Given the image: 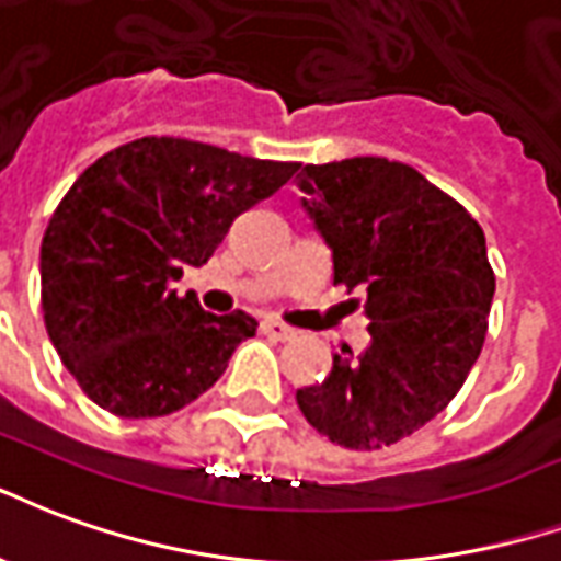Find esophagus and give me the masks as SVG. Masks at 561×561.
<instances>
[{
  "label": "esophagus",
  "instance_id": "esophagus-1",
  "mask_svg": "<svg viewBox=\"0 0 561 561\" xmlns=\"http://www.w3.org/2000/svg\"><path fill=\"white\" fill-rule=\"evenodd\" d=\"M263 331L268 334V337H275V341H289V337L296 334V331L280 320H263Z\"/></svg>",
  "mask_w": 561,
  "mask_h": 561
}]
</instances>
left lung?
<instances>
[{"label":"left lung","instance_id":"obj_1","mask_svg":"<svg viewBox=\"0 0 561 561\" xmlns=\"http://www.w3.org/2000/svg\"><path fill=\"white\" fill-rule=\"evenodd\" d=\"M296 173L334 284L362 289L370 320V346L334 355L322 382L296 391L298 410L343 448H386L436 419L481 355L496 289L484 230L410 163L346 158Z\"/></svg>","mask_w":561,"mask_h":561}]
</instances>
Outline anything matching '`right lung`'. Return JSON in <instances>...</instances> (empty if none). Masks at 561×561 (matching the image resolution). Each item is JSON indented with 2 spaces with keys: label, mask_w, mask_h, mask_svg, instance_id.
I'll list each match as a JSON object with an SVG mask.
<instances>
[{
  "label": "right lung",
  "mask_w": 561,
  "mask_h": 561,
  "mask_svg": "<svg viewBox=\"0 0 561 561\" xmlns=\"http://www.w3.org/2000/svg\"><path fill=\"white\" fill-rule=\"evenodd\" d=\"M296 170L182 137H142L85 167L41 241L44 325L85 398L158 419L218 382L256 320L206 313L170 284Z\"/></svg>",
  "instance_id": "add662e5"
}]
</instances>
